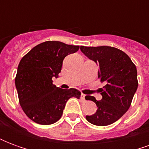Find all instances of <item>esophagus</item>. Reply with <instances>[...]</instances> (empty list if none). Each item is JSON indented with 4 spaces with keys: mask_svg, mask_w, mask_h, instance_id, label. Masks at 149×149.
<instances>
[{
    "mask_svg": "<svg viewBox=\"0 0 149 149\" xmlns=\"http://www.w3.org/2000/svg\"><path fill=\"white\" fill-rule=\"evenodd\" d=\"M81 100H85V99H84V98H85V95H84V93H81Z\"/></svg>",
    "mask_w": 149,
    "mask_h": 149,
    "instance_id": "esophagus-1",
    "label": "esophagus"
}]
</instances>
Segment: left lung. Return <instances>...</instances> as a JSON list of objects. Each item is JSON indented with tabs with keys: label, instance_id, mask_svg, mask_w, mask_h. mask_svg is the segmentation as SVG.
I'll use <instances>...</instances> for the list:
<instances>
[{
	"label": "left lung",
	"instance_id": "1",
	"mask_svg": "<svg viewBox=\"0 0 149 149\" xmlns=\"http://www.w3.org/2000/svg\"><path fill=\"white\" fill-rule=\"evenodd\" d=\"M81 52L99 65L98 78L105 85L100 88L102 99L86 96L97 107L93 115L86 116L88 121L97 126L116 122L128 111L138 87L136 65L125 52L110 46H81Z\"/></svg>",
	"mask_w": 149,
	"mask_h": 149
}]
</instances>
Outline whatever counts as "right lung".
Masks as SVG:
<instances>
[{
  "label": "right lung",
  "instance_id": "add662e5",
  "mask_svg": "<svg viewBox=\"0 0 149 149\" xmlns=\"http://www.w3.org/2000/svg\"><path fill=\"white\" fill-rule=\"evenodd\" d=\"M79 49L80 46L61 41H45L35 46L22 57L15 84L21 109L33 121L52 125L61 117L69 98L80 99V91L56 87L52 79L58 77L65 56Z\"/></svg>",
  "mask_w": 149,
  "mask_h": 149
}]
</instances>
